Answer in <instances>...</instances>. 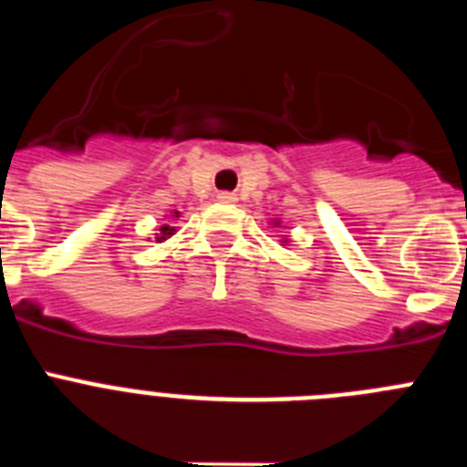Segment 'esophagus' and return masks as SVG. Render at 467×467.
I'll return each instance as SVG.
<instances>
[{"label": "esophagus", "mask_w": 467, "mask_h": 467, "mask_svg": "<svg viewBox=\"0 0 467 467\" xmlns=\"http://www.w3.org/2000/svg\"><path fill=\"white\" fill-rule=\"evenodd\" d=\"M217 201H220V203H229V205H234L238 201L236 198V193H229V192H222V193H217Z\"/></svg>", "instance_id": "esophagus-1"}]
</instances>
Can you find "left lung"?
Returning <instances> with one entry per match:
<instances>
[{
	"label": "left lung",
	"instance_id": "1",
	"mask_svg": "<svg viewBox=\"0 0 467 467\" xmlns=\"http://www.w3.org/2000/svg\"><path fill=\"white\" fill-rule=\"evenodd\" d=\"M271 224L280 226V220H274V222H271ZM280 243H283V245H287V243H290V238H283V241H280Z\"/></svg>",
	"mask_w": 467,
	"mask_h": 467
}]
</instances>
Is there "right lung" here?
Segmentation results:
<instances>
[{
  "instance_id": "right-lung-1",
  "label": "right lung",
  "mask_w": 467,
  "mask_h": 467,
  "mask_svg": "<svg viewBox=\"0 0 467 467\" xmlns=\"http://www.w3.org/2000/svg\"><path fill=\"white\" fill-rule=\"evenodd\" d=\"M177 217H180V213H177V210H175V213H172L171 214V220H177ZM175 226H171V224H163V226H161V229H159V234H156V243H163V241H168V238H171V236H175Z\"/></svg>"
}]
</instances>
